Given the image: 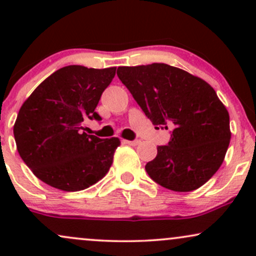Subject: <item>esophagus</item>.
I'll use <instances>...</instances> for the list:
<instances>
[{"label": "esophagus", "mask_w": 256, "mask_h": 256, "mask_svg": "<svg viewBox=\"0 0 256 256\" xmlns=\"http://www.w3.org/2000/svg\"><path fill=\"white\" fill-rule=\"evenodd\" d=\"M124 143L125 144H128V146H137L138 143H140V140H124Z\"/></svg>", "instance_id": "1"}]
</instances>
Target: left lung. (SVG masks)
Listing matches in <instances>:
<instances>
[{"instance_id": "8db88e82", "label": "left lung", "mask_w": 256, "mask_h": 256, "mask_svg": "<svg viewBox=\"0 0 256 256\" xmlns=\"http://www.w3.org/2000/svg\"><path fill=\"white\" fill-rule=\"evenodd\" d=\"M116 74L152 120L171 128L167 146L146 165L155 183L188 192L219 170L230 143V116L204 79L166 64L118 67Z\"/></svg>"}]
</instances>
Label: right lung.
Instances as JSON below:
<instances>
[{
    "label": "right lung",
    "mask_w": 256,
    "mask_h": 256,
    "mask_svg": "<svg viewBox=\"0 0 256 256\" xmlns=\"http://www.w3.org/2000/svg\"><path fill=\"white\" fill-rule=\"evenodd\" d=\"M116 70L62 67L38 85L22 106L13 128L18 152L46 184L79 192L110 171L119 138L88 134L85 122L101 120L95 108Z\"/></svg>",
    "instance_id": "add662e5"
}]
</instances>
